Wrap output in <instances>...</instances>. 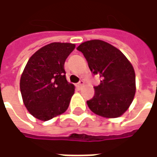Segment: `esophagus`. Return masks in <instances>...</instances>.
<instances>
[{
    "label": "esophagus",
    "instance_id": "obj_1",
    "mask_svg": "<svg viewBox=\"0 0 157 157\" xmlns=\"http://www.w3.org/2000/svg\"><path fill=\"white\" fill-rule=\"evenodd\" d=\"M83 85H84V82H83L82 80H81V81H80V82L77 83V84H76V86H77L78 88H81V87H82Z\"/></svg>",
    "mask_w": 157,
    "mask_h": 157
}]
</instances>
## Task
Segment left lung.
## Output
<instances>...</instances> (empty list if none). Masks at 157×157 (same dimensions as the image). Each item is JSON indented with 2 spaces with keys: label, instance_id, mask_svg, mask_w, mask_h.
I'll return each mask as SVG.
<instances>
[{
  "label": "left lung",
  "instance_id": "left-lung-1",
  "mask_svg": "<svg viewBox=\"0 0 157 157\" xmlns=\"http://www.w3.org/2000/svg\"><path fill=\"white\" fill-rule=\"evenodd\" d=\"M81 51L100 84L86 101L92 112L105 118H118L128 109L135 94V73L131 63L119 49L109 43L95 39L82 43Z\"/></svg>",
  "mask_w": 157,
  "mask_h": 157
}]
</instances>
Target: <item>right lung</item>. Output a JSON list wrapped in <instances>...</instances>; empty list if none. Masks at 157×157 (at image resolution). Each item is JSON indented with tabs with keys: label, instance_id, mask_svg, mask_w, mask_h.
Listing matches in <instances>:
<instances>
[{
	"label": "right lung",
	"instance_id": "obj_1",
	"mask_svg": "<svg viewBox=\"0 0 157 157\" xmlns=\"http://www.w3.org/2000/svg\"><path fill=\"white\" fill-rule=\"evenodd\" d=\"M75 45L52 43L30 57L20 80L24 105L33 117L47 121L68 109L75 86L65 77V59Z\"/></svg>",
	"mask_w": 157,
	"mask_h": 157
}]
</instances>
